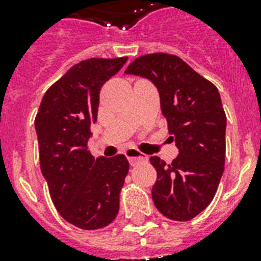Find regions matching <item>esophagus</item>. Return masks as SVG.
I'll list each match as a JSON object with an SVG mask.
<instances>
[{
	"label": "esophagus",
	"mask_w": 261,
	"mask_h": 261,
	"mask_svg": "<svg viewBox=\"0 0 261 261\" xmlns=\"http://www.w3.org/2000/svg\"><path fill=\"white\" fill-rule=\"evenodd\" d=\"M126 157L128 159L131 165H137L139 163H143V161H147V155L138 151L137 149H127L126 150Z\"/></svg>",
	"instance_id": "obj_1"
}]
</instances>
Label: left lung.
<instances>
[{
    "instance_id": "8db88e82",
    "label": "left lung",
    "mask_w": 261,
    "mask_h": 261,
    "mask_svg": "<svg viewBox=\"0 0 261 261\" xmlns=\"http://www.w3.org/2000/svg\"><path fill=\"white\" fill-rule=\"evenodd\" d=\"M124 73L154 84L178 149L171 164L150 157L157 171L154 206L167 218L190 221L210 204L223 173L226 115L218 89L182 59L164 53L139 57Z\"/></svg>"
}]
</instances>
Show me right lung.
I'll use <instances>...</instances> for the list:
<instances>
[{
    "label": "right lung",
    "instance_id": "1",
    "mask_svg": "<svg viewBox=\"0 0 261 261\" xmlns=\"http://www.w3.org/2000/svg\"><path fill=\"white\" fill-rule=\"evenodd\" d=\"M126 61L92 58L74 65L48 88L35 119L40 169L53 203L63 219L84 230L101 229L116 218L130 168L123 154L94 159L87 149L100 89Z\"/></svg>",
    "mask_w": 261,
    "mask_h": 261
}]
</instances>
